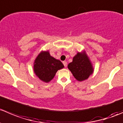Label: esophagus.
<instances>
[{
	"instance_id": "34e87169",
	"label": "esophagus",
	"mask_w": 123,
	"mask_h": 123,
	"mask_svg": "<svg viewBox=\"0 0 123 123\" xmlns=\"http://www.w3.org/2000/svg\"><path fill=\"white\" fill-rule=\"evenodd\" d=\"M63 65L65 66V67H66V66H67V62H66L64 61V62H63Z\"/></svg>"
}]
</instances>
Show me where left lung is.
Returning a JSON list of instances; mask_svg holds the SVG:
<instances>
[{"label": "left lung", "mask_w": 123, "mask_h": 123, "mask_svg": "<svg viewBox=\"0 0 123 123\" xmlns=\"http://www.w3.org/2000/svg\"><path fill=\"white\" fill-rule=\"evenodd\" d=\"M74 77L78 81L86 80L93 72L92 65L85 54L77 53L72 62L68 66Z\"/></svg>", "instance_id": "left-lung-1"}]
</instances>
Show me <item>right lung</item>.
I'll return each instance as SVG.
<instances>
[{
  "label": "right lung",
  "instance_id": "obj_1",
  "mask_svg": "<svg viewBox=\"0 0 123 123\" xmlns=\"http://www.w3.org/2000/svg\"><path fill=\"white\" fill-rule=\"evenodd\" d=\"M63 67L60 61L51 57L47 51L42 52L36 58L34 69L36 75L41 80L48 83L54 77L58 70Z\"/></svg>",
  "mask_w": 123,
  "mask_h": 123
}]
</instances>
